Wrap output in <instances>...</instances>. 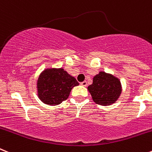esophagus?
Here are the masks:
<instances>
[{
	"mask_svg": "<svg viewBox=\"0 0 152 152\" xmlns=\"http://www.w3.org/2000/svg\"><path fill=\"white\" fill-rule=\"evenodd\" d=\"M81 85H82V86L86 87L87 85H88V83H87V81H82V82L81 83Z\"/></svg>",
	"mask_w": 152,
	"mask_h": 152,
	"instance_id": "esophagus-1",
	"label": "esophagus"
}]
</instances>
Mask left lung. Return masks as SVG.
<instances>
[{"mask_svg": "<svg viewBox=\"0 0 152 152\" xmlns=\"http://www.w3.org/2000/svg\"><path fill=\"white\" fill-rule=\"evenodd\" d=\"M88 89L93 101L100 105L114 103L121 93V85L118 79L102 71L94 76L93 84Z\"/></svg>", "mask_w": 152, "mask_h": 152, "instance_id": "8db88e82", "label": "left lung"}]
</instances>
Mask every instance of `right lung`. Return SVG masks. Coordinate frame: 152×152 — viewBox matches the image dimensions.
Masks as SVG:
<instances>
[{"label": "right lung", "mask_w": 152, "mask_h": 152, "mask_svg": "<svg viewBox=\"0 0 152 152\" xmlns=\"http://www.w3.org/2000/svg\"><path fill=\"white\" fill-rule=\"evenodd\" d=\"M79 85L77 80L64 69L43 71L37 81L39 98L49 105H58L67 99L71 89Z\"/></svg>", "instance_id": "obj_1"}]
</instances>
